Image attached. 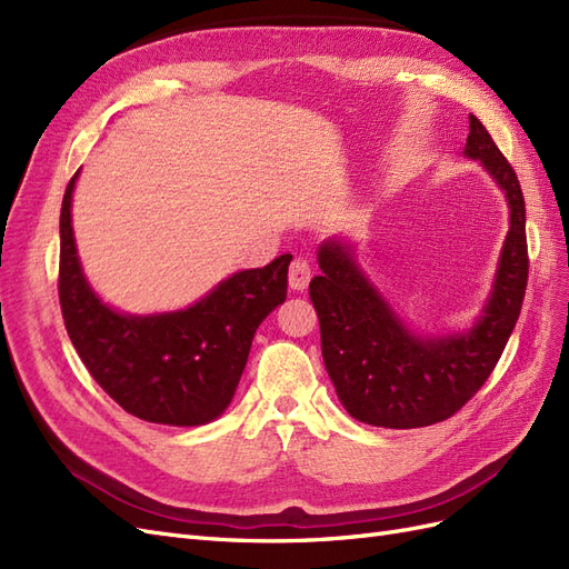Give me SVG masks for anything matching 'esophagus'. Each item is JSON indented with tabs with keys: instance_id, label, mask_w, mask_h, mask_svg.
Segmentation results:
<instances>
[{
	"instance_id": "34e87169",
	"label": "esophagus",
	"mask_w": 569,
	"mask_h": 569,
	"mask_svg": "<svg viewBox=\"0 0 569 569\" xmlns=\"http://www.w3.org/2000/svg\"><path fill=\"white\" fill-rule=\"evenodd\" d=\"M308 280H311V263H308L306 258L297 256L289 266V287L303 291L308 287Z\"/></svg>"
}]
</instances>
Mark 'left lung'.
<instances>
[{
	"instance_id": "1",
	"label": "left lung",
	"mask_w": 569,
	"mask_h": 569,
	"mask_svg": "<svg viewBox=\"0 0 569 569\" xmlns=\"http://www.w3.org/2000/svg\"><path fill=\"white\" fill-rule=\"evenodd\" d=\"M465 153L485 163L510 206L496 284L472 330L435 339L412 335L349 247L325 242L318 251L322 272L308 284V297L320 320L322 360L339 401L360 422L412 429L451 418L489 380L520 318L529 274L520 180L472 113Z\"/></svg>"
}]
</instances>
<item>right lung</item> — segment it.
Masks as SVG:
<instances>
[{"mask_svg":"<svg viewBox=\"0 0 569 569\" xmlns=\"http://www.w3.org/2000/svg\"><path fill=\"white\" fill-rule=\"evenodd\" d=\"M76 178L61 203L59 303L84 368L140 420L178 427L216 420L232 401L258 325L287 299L291 256L232 274L184 311L120 316L99 301L80 270L71 228Z\"/></svg>","mask_w":569,"mask_h":569,"instance_id":"add662e5","label":"right lung"}]
</instances>
